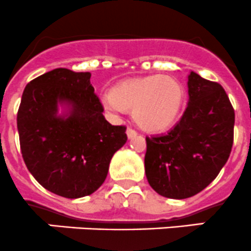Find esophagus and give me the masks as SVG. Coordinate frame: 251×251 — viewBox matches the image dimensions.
I'll return each instance as SVG.
<instances>
[{
  "mask_svg": "<svg viewBox=\"0 0 251 251\" xmlns=\"http://www.w3.org/2000/svg\"><path fill=\"white\" fill-rule=\"evenodd\" d=\"M126 135H128V139H133V138H135L136 135H138V133H136L134 129L128 128V129H126Z\"/></svg>",
  "mask_w": 251,
  "mask_h": 251,
  "instance_id": "obj_1",
  "label": "esophagus"
}]
</instances>
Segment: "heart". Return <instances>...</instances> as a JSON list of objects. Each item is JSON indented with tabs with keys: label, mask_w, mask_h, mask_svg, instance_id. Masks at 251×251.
I'll return each mask as SVG.
<instances>
[{
	"label": "heart",
	"mask_w": 251,
	"mask_h": 251,
	"mask_svg": "<svg viewBox=\"0 0 251 251\" xmlns=\"http://www.w3.org/2000/svg\"><path fill=\"white\" fill-rule=\"evenodd\" d=\"M184 101L182 83L173 76L161 74L126 79L102 96L106 110H130L136 125L148 131L171 128L177 122Z\"/></svg>",
	"instance_id": "obj_1"
}]
</instances>
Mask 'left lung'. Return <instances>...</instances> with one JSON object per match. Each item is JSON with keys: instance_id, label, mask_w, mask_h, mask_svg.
<instances>
[{"instance_id": "1", "label": "left lung", "mask_w": 251, "mask_h": 251, "mask_svg": "<svg viewBox=\"0 0 251 251\" xmlns=\"http://www.w3.org/2000/svg\"><path fill=\"white\" fill-rule=\"evenodd\" d=\"M189 101L167 134L146 136L145 173L156 193L187 199L204 190L227 162L234 110L225 89L195 72L188 76Z\"/></svg>"}]
</instances>
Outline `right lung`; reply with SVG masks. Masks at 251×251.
Masks as SVG:
<instances>
[{"label":"right lung","mask_w":251,"mask_h":251,"mask_svg":"<svg viewBox=\"0 0 251 251\" xmlns=\"http://www.w3.org/2000/svg\"><path fill=\"white\" fill-rule=\"evenodd\" d=\"M89 72L56 68L25 86L17 115L23 160L53 194L78 199L105 182L112 156L126 141V126L105 120ZM67 111L58 115V106Z\"/></svg>","instance_id":"1"}]
</instances>
